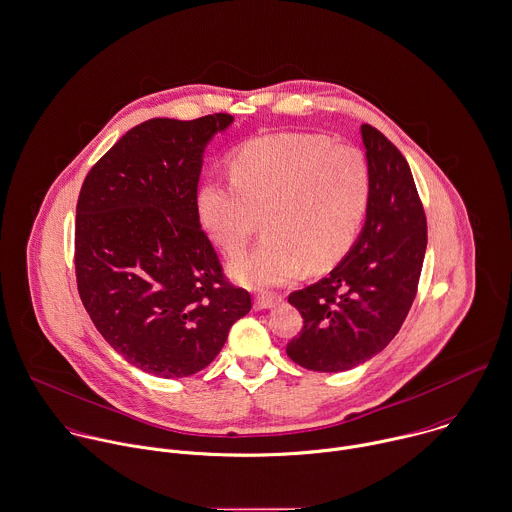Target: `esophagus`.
Wrapping results in <instances>:
<instances>
[{"mask_svg": "<svg viewBox=\"0 0 512 512\" xmlns=\"http://www.w3.org/2000/svg\"><path fill=\"white\" fill-rule=\"evenodd\" d=\"M278 302H280V298L274 296V294H258L254 298V308L256 310H268V308H274Z\"/></svg>", "mask_w": 512, "mask_h": 512, "instance_id": "esophagus-1", "label": "esophagus"}]
</instances>
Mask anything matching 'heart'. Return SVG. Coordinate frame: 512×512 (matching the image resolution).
I'll list each match as a JSON object with an SVG mask.
<instances>
[{
	"mask_svg": "<svg viewBox=\"0 0 512 512\" xmlns=\"http://www.w3.org/2000/svg\"><path fill=\"white\" fill-rule=\"evenodd\" d=\"M230 178H210L196 194L198 218L238 256L264 218L266 238L232 262L248 286H276L304 264L324 270L357 238L371 200V169L361 149L312 133L260 135L230 157Z\"/></svg>",
	"mask_w": 512,
	"mask_h": 512,
	"instance_id": "heart-1",
	"label": "heart"
}]
</instances>
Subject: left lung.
<instances>
[{
    "label": "left lung",
    "instance_id": "left-lung-1",
    "mask_svg": "<svg viewBox=\"0 0 512 512\" xmlns=\"http://www.w3.org/2000/svg\"><path fill=\"white\" fill-rule=\"evenodd\" d=\"M361 139L371 169L361 234L326 278L288 296L304 328L286 353L312 371H347L377 355L403 326L423 268L427 220L411 169L375 127L361 125Z\"/></svg>",
    "mask_w": 512,
    "mask_h": 512
}]
</instances>
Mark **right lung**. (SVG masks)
Segmentation results:
<instances>
[{"mask_svg": "<svg viewBox=\"0 0 512 512\" xmlns=\"http://www.w3.org/2000/svg\"><path fill=\"white\" fill-rule=\"evenodd\" d=\"M232 115L151 119L87 172L75 218V274L99 334L131 365L174 379L204 369L252 308L200 228L202 155Z\"/></svg>", "mask_w": 512, "mask_h": 512, "instance_id": "right-lung-1", "label": "right lung"}]
</instances>
